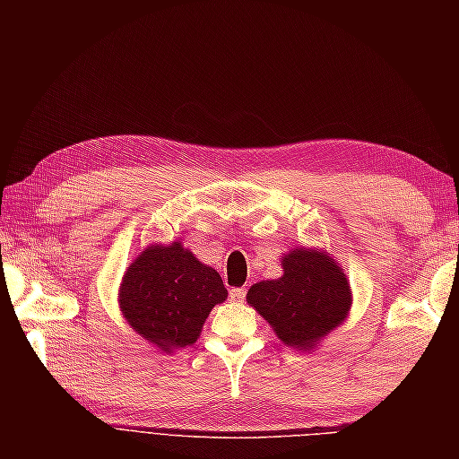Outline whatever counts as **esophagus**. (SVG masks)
I'll list each match as a JSON object with an SVG mask.
<instances>
[{
	"label": "esophagus",
	"instance_id": "obj_1",
	"mask_svg": "<svg viewBox=\"0 0 459 459\" xmlns=\"http://www.w3.org/2000/svg\"><path fill=\"white\" fill-rule=\"evenodd\" d=\"M245 295H247V290H245V287H235V290H230L229 298H230V301H235V304H243V301H245Z\"/></svg>",
	"mask_w": 459,
	"mask_h": 459
}]
</instances>
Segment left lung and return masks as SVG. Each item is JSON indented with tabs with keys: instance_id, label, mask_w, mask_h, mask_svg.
Here are the masks:
<instances>
[{
	"instance_id": "1",
	"label": "left lung",
	"mask_w": 459,
	"mask_h": 459,
	"mask_svg": "<svg viewBox=\"0 0 459 459\" xmlns=\"http://www.w3.org/2000/svg\"><path fill=\"white\" fill-rule=\"evenodd\" d=\"M281 277L255 283L247 291V301L283 344L314 351L351 312V283L322 248H293L281 259Z\"/></svg>"
}]
</instances>
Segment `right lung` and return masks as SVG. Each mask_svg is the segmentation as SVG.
I'll use <instances>...</instances> for the list:
<instances>
[{
    "label": "right lung",
    "instance_id": "obj_1",
    "mask_svg": "<svg viewBox=\"0 0 459 459\" xmlns=\"http://www.w3.org/2000/svg\"><path fill=\"white\" fill-rule=\"evenodd\" d=\"M227 295L219 271L182 243L152 245L123 275L119 307L139 336L174 352L198 340L208 314Z\"/></svg>",
    "mask_w": 459,
    "mask_h": 459
}]
</instances>
